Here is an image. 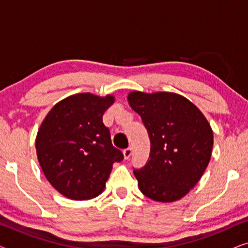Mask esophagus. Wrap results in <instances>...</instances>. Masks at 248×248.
I'll return each mask as SVG.
<instances>
[{
    "mask_svg": "<svg viewBox=\"0 0 248 248\" xmlns=\"http://www.w3.org/2000/svg\"><path fill=\"white\" fill-rule=\"evenodd\" d=\"M123 155H124V159H125V160H127V159L130 158L131 155H132V149H131V148L125 149V150L123 151Z\"/></svg>",
    "mask_w": 248,
    "mask_h": 248,
    "instance_id": "1",
    "label": "esophagus"
}]
</instances>
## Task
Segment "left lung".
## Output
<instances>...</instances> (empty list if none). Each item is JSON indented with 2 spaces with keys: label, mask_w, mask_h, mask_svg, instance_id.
<instances>
[{
  "label": "left lung",
  "mask_w": 248,
  "mask_h": 248,
  "mask_svg": "<svg viewBox=\"0 0 248 248\" xmlns=\"http://www.w3.org/2000/svg\"><path fill=\"white\" fill-rule=\"evenodd\" d=\"M127 100L141 116L151 143L148 162L134 169L139 188L155 201H177L208 167L211 126L201 110L181 94L132 91Z\"/></svg>",
  "instance_id": "obj_1"
}]
</instances>
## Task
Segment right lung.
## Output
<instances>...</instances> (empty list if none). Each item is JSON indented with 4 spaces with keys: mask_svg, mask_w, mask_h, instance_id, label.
Returning a JSON list of instances; mask_svg holds the SVG:
<instances>
[{
    "mask_svg": "<svg viewBox=\"0 0 248 248\" xmlns=\"http://www.w3.org/2000/svg\"><path fill=\"white\" fill-rule=\"evenodd\" d=\"M114 100L110 94H73L57 103L40 125L36 138L39 165L50 185L66 198H96L114 162L123 160L103 123Z\"/></svg>",
    "mask_w": 248,
    "mask_h": 248,
    "instance_id": "right-lung-1",
    "label": "right lung"
}]
</instances>
